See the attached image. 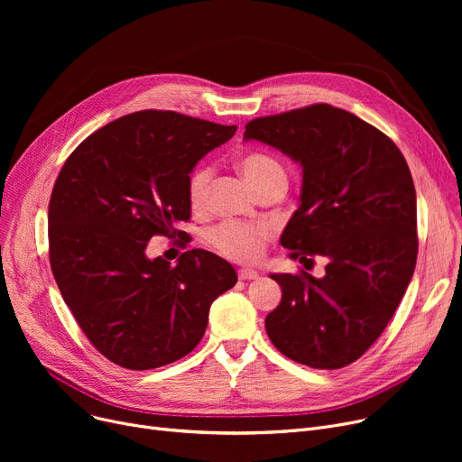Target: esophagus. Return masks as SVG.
I'll return each instance as SVG.
<instances>
[{"instance_id":"34e87169","label":"esophagus","mask_w":462,"mask_h":462,"mask_svg":"<svg viewBox=\"0 0 462 462\" xmlns=\"http://www.w3.org/2000/svg\"><path fill=\"white\" fill-rule=\"evenodd\" d=\"M237 277L241 281H253V279H258V272H254V270H239Z\"/></svg>"}]
</instances>
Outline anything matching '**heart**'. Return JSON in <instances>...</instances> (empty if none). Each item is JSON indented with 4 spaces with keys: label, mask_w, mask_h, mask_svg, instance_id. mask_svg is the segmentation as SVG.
Returning <instances> with one entry per match:
<instances>
[{
    "label": "heart",
    "mask_w": 462,
    "mask_h": 462,
    "mask_svg": "<svg viewBox=\"0 0 462 462\" xmlns=\"http://www.w3.org/2000/svg\"><path fill=\"white\" fill-rule=\"evenodd\" d=\"M239 168L256 190L277 178H286L282 164L273 155L260 153V152L247 153L241 157ZM211 180H213V168L208 164L199 166L190 174L187 181V197L194 209H200L206 206ZM272 236H273V230L268 225L223 223L211 232L209 241L218 253L232 260L253 262L260 258L263 245L268 244Z\"/></svg>",
    "instance_id": "b5f03b06"
}]
</instances>
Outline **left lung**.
Wrapping results in <instances>:
<instances>
[{
	"instance_id": "1",
	"label": "left lung",
	"mask_w": 462,
	"mask_h": 462,
	"mask_svg": "<svg viewBox=\"0 0 462 462\" xmlns=\"http://www.w3.org/2000/svg\"><path fill=\"white\" fill-rule=\"evenodd\" d=\"M244 140L300 162V208L281 245L300 262L317 254L328 260L322 279L272 273L282 300L265 317V331L301 365L346 367L385 329L414 275L418 215L410 168L393 140L331 105L256 117Z\"/></svg>"
}]
</instances>
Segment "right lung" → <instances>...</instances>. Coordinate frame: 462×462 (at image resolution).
Listing matches in <instances>:
<instances>
[{
  "mask_svg": "<svg viewBox=\"0 0 462 462\" xmlns=\"http://www.w3.org/2000/svg\"><path fill=\"white\" fill-rule=\"evenodd\" d=\"M236 125L142 110L89 134L69 155L48 204L51 265L89 343L116 365L148 371L187 356L208 328L211 303L237 282L232 265L192 249L176 265L145 247L181 237L187 181Z\"/></svg>",
  "mask_w": 462,
  "mask_h": 462,
  "instance_id": "obj_1",
  "label": "right lung"
}]
</instances>
